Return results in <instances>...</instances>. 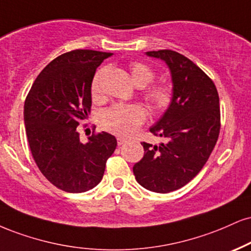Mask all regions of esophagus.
Here are the masks:
<instances>
[{"mask_svg":"<svg viewBox=\"0 0 251 251\" xmlns=\"http://www.w3.org/2000/svg\"><path fill=\"white\" fill-rule=\"evenodd\" d=\"M117 141H118V146H122L123 144H125L126 141H127V139L122 138V137H118V138H117Z\"/></svg>","mask_w":251,"mask_h":251,"instance_id":"esophagus-1","label":"esophagus"}]
</instances>
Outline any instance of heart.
<instances>
[{
    "instance_id": "obj_1",
    "label": "heart",
    "mask_w": 251,
    "mask_h": 251,
    "mask_svg": "<svg viewBox=\"0 0 251 251\" xmlns=\"http://www.w3.org/2000/svg\"><path fill=\"white\" fill-rule=\"evenodd\" d=\"M131 78L138 87L147 86L154 78V72L144 63L135 62L129 66ZM104 70L98 71L92 80L91 92L93 97L100 93V79ZM145 98L154 111H162L170 105L172 93L170 87L164 84H158L150 87L145 93ZM146 110L140 105H113L104 111L100 117V124L111 133L128 137L133 134L146 119Z\"/></svg>"
}]
</instances>
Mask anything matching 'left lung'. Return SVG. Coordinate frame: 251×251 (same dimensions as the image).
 <instances>
[{
	"instance_id": "obj_1",
	"label": "left lung",
	"mask_w": 251,
	"mask_h": 251,
	"mask_svg": "<svg viewBox=\"0 0 251 251\" xmlns=\"http://www.w3.org/2000/svg\"><path fill=\"white\" fill-rule=\"evenodd\" d=\"M164 60L172 78V99L151 133L167 139L141 143L144 158L133 166L139 185L170 193L194 179L213 152L220 133V100L213 80L191 59L172 50L149 51Z\"/></svg>"
}]
</instances>
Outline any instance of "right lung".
<instances>
[{"label": "right lung", "mask_w": 251, "mask_h": 251, "mask_svg": "<svg viewBox=\"0 0 251 251\" xmlns=\"http://www.w3.org/2000/svg\"><path fill=\"white\" fill-rule=\"evenodd\" d=\"M111 52L74 50L42 70L24 102V124L39 171L57 188L84 193L100 182L106 160L117 147L114 135L101 132L79 140L77 126L91 108L96 70Z\"/></svg>", "instance_id": "right-lung-1"}]
</instances>
